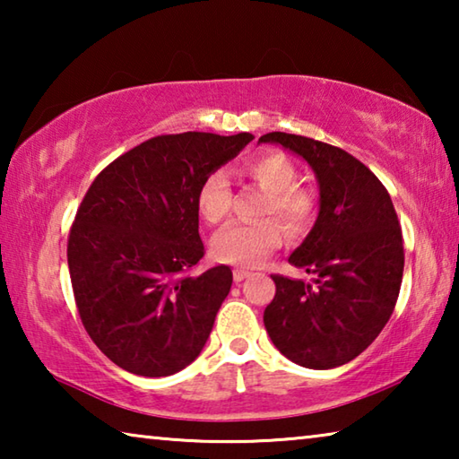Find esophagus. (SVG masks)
Instances as JSON below:
<instances>
[{"label":"esophagus","instance_id":"obj_1","mask_svg":"<svg viewBox=\"0 0 459 459\" xmlns=\"http://www.w3.org/2000/svg\"><path fill=\"white\" fill-rule=\"evenodd\" d=\"M247 277H248V271H245V269H235V271H232V279H235L237 283L245 281Z\"/></svg>","mask_w":459,"mask_h":459}]
</instances>
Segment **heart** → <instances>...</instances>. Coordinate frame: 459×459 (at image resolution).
I'll return each instance as SVG.
<instances>
[{
    "mask_svg": "<svg viewBox=\"0 0 459 459\" xmlns=\"http://www.w3.org/2000/svg\"><path fill=\"white\" fill-rule=\"evenodd\" d=\"M245 174L267 192L261 216H275L291 237H304L312 229L317 214V194L309 186L298 184V168L285 153L265 152L255 155L247 160ZM196 206L208 224H221L229 219L232 211V188L224 169H214L204 178L196 196ZM281 225L273 219L230 224L212 240L214 257L230 265L257 267L267 255L281 247Z\"/></svg>",
    "mask_w": 459,
    "mask_h": 459,
    "instance_id": "heart-1",
    "label": "heart"
}]
</instances>
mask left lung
Instances as JSON below:
<instances>
[{
	"label": "left lung",
	"mask_w": 459,
	"mask_h": 459,
	"mask_svg": "<svg viewBox=\"0 0 459 459\" xmlns=\"http://www.w3.org/2000/svg\"><path fill=\"white\" fill-rule=\"evenodd\" d=\"M259 142L301 155L320 184L317 221L290 255L314 281L271 275L275 298L263 322L291 362L342 367L375 342L397 304L405 251L393 200L362 161L336 145L281 131Z\"/></svg>",
	"instance_id": "8db88e82"
}]
</instances>
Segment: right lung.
<instances>
[{
  "label": "right lung",
  "instance_id": "obj_1",
  "mask_svg": "<svg viewBox=\"0 0 459 459\" xmlns=\"http://www.w3.org/2000/svg\"><path fill=\"white\" fill-rule=\"evenodd\" d=\"M251 134L158 135L119 155L84 194L68 235L81 322L108 360L139 377H168L196 360L232 285L204 257L196 196L204 178Z\"/></svg>",
  "mask_w": 459,
  "mask_h": 459
}]
</instances>
